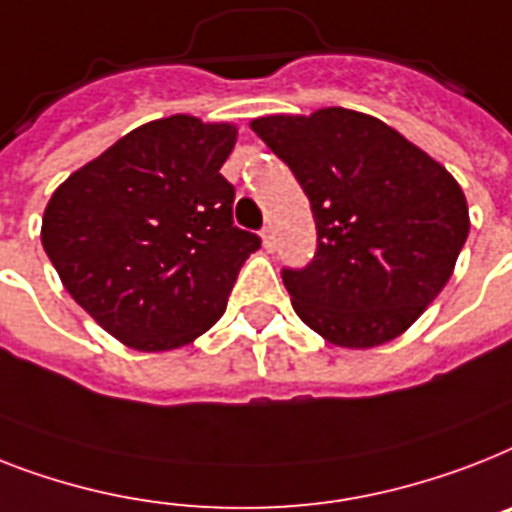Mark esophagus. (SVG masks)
<instances>
[{"label":"esophagus","instance_id":"esophagus-1","mask_svg":"<svg viewBox=\"0 0 512 512\" xmlns=\"http://www.w3.org/2000/svg\"><path fill=\"white\" fill-rule=\"evenodd\" d=\"M260 236H263V247L268 249V252H273V249H276V234H273V226H265L263 231H260Z\"/></svg>","mask_w":512,"mask_h":512}]
</instances>
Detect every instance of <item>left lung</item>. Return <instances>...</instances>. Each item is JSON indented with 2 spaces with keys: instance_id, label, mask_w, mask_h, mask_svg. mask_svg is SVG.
<instances>
[{
  "instance_id": "1",
  "label": "left lung",
  "mask_w": 512,
  "mask_h": 512,
  "mask_svg": "<svg viewBox=\"0 0 512 512\" xmlns=\"http://www.w3.org/2000/svg\"><path fill=\"white\" fill-rule=\"evenodd\" d=\"M310 199L318 247L284 268L294 313L336 347H378L450 281L468 205L444 165L365 112L326 107L249 123Z\"/></svg>"
}]
</instances>
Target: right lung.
I'll return each instance as SVG.
<instances>
[{
    "instance_id": "obj_1",
    "label": "right lung",
    "mask_w": 512,
    "mask_h": 512,
    "mask_svg": "<svg viewBox=\"0 0 512 512\" xmlns=\"http://www.w3.org/2000/svg\"><path fill=\"white\" fill-rule=\"evenodd\" d=\"M231 123L170 115L134 128L54 191L41 244L62 286L107 334L141 352L202 336L226 313L260 236L234 226L220 176Z\"/></svg>"
}]
</instances>
